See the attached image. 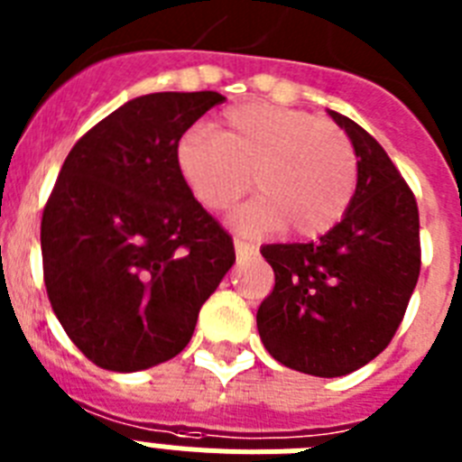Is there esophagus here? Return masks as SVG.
I'll return each instance as SVG.
<instances>
[{
  "mask_svg": "<svg viewBox=\"0 0 462 462\" xmlns=\"http://www.w3.org/2000/svg\"><path fill=\"white\" fill-rule=\"evenodd\" d=\"M234 247H236V254H238V259H243V256H250L256 252V245L247 243V240H243V238H236Z\"/></svg>",
  "mask_w": 462,
  "mask_h": 462,
  "instance_id": "1",
  "label": "esophagus"
}]
</instances>
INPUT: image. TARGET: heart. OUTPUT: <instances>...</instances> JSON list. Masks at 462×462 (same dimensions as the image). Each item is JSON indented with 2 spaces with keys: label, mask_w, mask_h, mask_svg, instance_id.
Returning <instances> with one entry per match:
<instances>
[{
  "label": "heart",
  "mask_w": 462,
  "mask_h": 462,
  "mask_svg": "<svg viewBox=\"0 0 462 462\" xmlns=\"http://www.w3.org/2000/svg\"><path fill=\"white\" fill-rule=\"evenodd\" d=\"M196 201L228 210L250 187L256 196L234 217L245 231L282 226L314 238L336 226L358 187V154L340 126L312 113L266 101L228 108L219 132L191 126L175 150Z\"/></svg>",
  "instance_id": "1"
}]
</instances>
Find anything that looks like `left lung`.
<instances>
[{
	"instance_id": "1",
	"label": "left lung",
	"mask_w": 462,
	"mask_h": 462,
	"mask_svg": "<svg viewBox=\"0 0 462 462\" xmlns=\"http://www.w3.org/2000/svg\"><path fill=\"white\" fill-rule=\"evenodd\" d=\"M328 113L356 148V194L317 243L261 247L275 287L256 312L268 354L314 377H342L379 356L421 271L419 208L410 185L363 126Z\"/></svg>"
}]
</instances>
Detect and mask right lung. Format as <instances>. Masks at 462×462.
<instances>
[{"label": "right lung", "mask_w": 462, "mask_h": 462, "mask_svg": "<svg viewBox=\"0 0 462 462\" xmlns=\"http://www.w3.org/2000/svg\"><path fill=\"white\" fill-rule=\"evenodd\" d=\"M217 92L126 101L71 148L43 219L41 256L52 312L104 370L136 373L178 356L236 252L196 201L175 150Z\"/></svg>", "instance_id": "right-lung-1"}]
</instances>
